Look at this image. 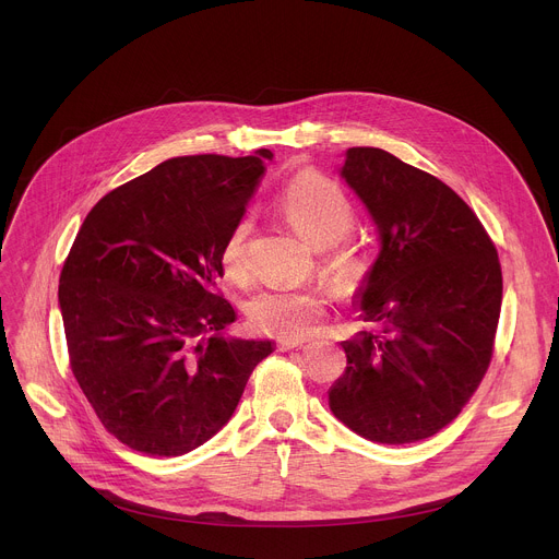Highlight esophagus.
Returning <instances> with one entry per match:
<instances>
[{
  "label": "esophagus",
  "instance_id": "esophagus-1",
  "mask_svg": "<svg viewBox=\"0 0 559 559\" xmlns=\"http://www.w3.org/2000/svg\"><path fill=\"white\" fill-rule=\"evenodd\" d=\"M298 347H305V341H278V352H289Z\"/></svg>",
  "mask_w": 559,
  "mask_h": 559
}]
</instances>
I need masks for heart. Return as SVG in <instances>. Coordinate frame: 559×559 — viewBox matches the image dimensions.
<instances>
[{"label": "heart", "instance_id": "b5f03b06", "mask_svg": "<svg viewBox=\"0 0 559 559\" xmlns=\"http://www.w3.org/2000/svg\"><path fill=\"white\" fill-rule=\"evenodd\" d=\"M278 210L313 250L334 248L354 225V207L343 190L316 173H305L289 181L278 197ZM250 227L248 218L238 221L221 248V265L227 278L236 283L246 281L250 272ZM328 272L338 287L354 289L365 276V265L352 252H336L328 261ZM325 307L328 300L318 289H270L257 294L248 302V316L254 328L272 336L302 341L323 321Z\"/></svg>", "mask_w": 559, "mask_h": 559}]
</instances>
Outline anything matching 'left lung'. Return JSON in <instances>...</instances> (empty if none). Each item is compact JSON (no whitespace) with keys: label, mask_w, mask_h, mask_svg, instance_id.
I'll use <instances>...</instances> for the list:
<instances>
[{"label":"left lung","mask_w":559,"mask_h":559,"mask_svg":"<svg viewBox=\"0 0 559 559\" xmlns=\"http://www.w3.org/2000/svg\"><path fill=\"white\" fill-rule=\"evenodd\" d=\"M341 179L369 210L380 250L354 307L362 330L343 341L332 414L380 444L431 438L487 373L502 305L496 246L440 179L380 147H349Z\"/></svg>","instance_id":"obj_1"}]
</instances>
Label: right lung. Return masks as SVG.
<instances>
[{
    "label": "right lung",
    "instance_id": "add662e5",
    "mask_svg": "<svg viewBox=\"0 0 559 559\" xmlns=\"http://www.w3.org/2000/svg\"><path fill=\"white\" fill-rule=\"evenodd\" d=\"M175 156L106 194L59 278L72 373L102 425L147 455H183L231 418L272 341L225 336L221 248L265 162Z\"/></svg>",
    "mask_w": 559,
    "mask_h": 559
}]
</instances>
